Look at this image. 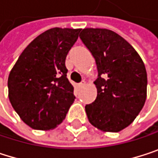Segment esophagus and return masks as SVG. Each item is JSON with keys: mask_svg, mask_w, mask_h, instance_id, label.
<instances>
[{"mask_svg": "<svg viewBox=\"0 0 158 158\" xmlns=\"http://www.w3.org/2000/svg\"><path fill=\"white\" fill-rule=\"evenodd\" d=\"M85 85H86V81H82L80 84H78V87H80V88H83Z\"/></svg>", "mask_w": 158, "mask_h": 158, "instance_id": "obj_1", "label": "esophagus"}]
</instances>
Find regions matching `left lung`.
Here are the masks:
<instances>
[{
    "label": "left lung",
    "mask_w": 158,
    "mask_h": 158,
    "mask_svg": "<svg viewBox=\"0 0 158 158\" xmlns=\"http://www.w3.org/2000/svg\"><path fill=\"white\" fill-rule=\"evenodd\" d=\"M80 38L95 59V101L85 106L90 123L102 131L118 132L133 122L147 93L144 64L121 36L106 28H84Z\"/></svg>",
    "instance_id": "1"
}]
</instances>
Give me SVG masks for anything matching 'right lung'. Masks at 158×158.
<instances>
[{
	"instance_id": "right-lung-1",
	"label": "right lung",
	"mask_w": 158,
	"mask_h": 158,
	"mask_svg": "<svg viewBox=\"0 0 158 158\" xmlns=\"http://www.w3.org/2000/svg\"><path fill=\"white\" fill-rule=\"evenodd\" d=\"M80 31L61 27L44 31L26 47L9 74L10 103L34 130L56 128L75 100L66 77L65 57Z\"/></svg>"
}]
</instances>
